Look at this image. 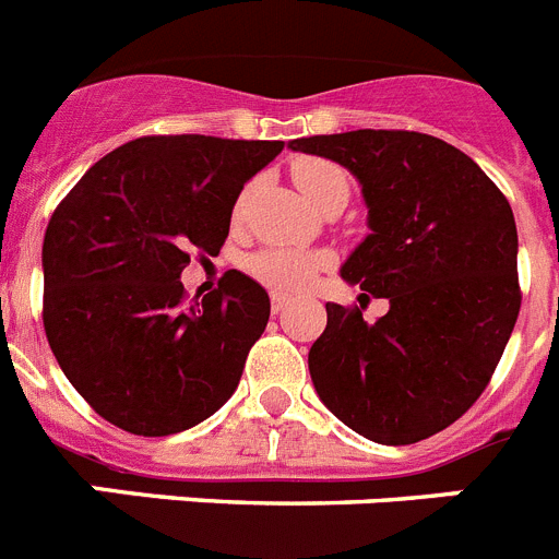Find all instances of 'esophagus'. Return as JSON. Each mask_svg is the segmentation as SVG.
I'll return each instance as SVG.
<instances>
[{
    "label": "esophagus",
    "mask_w": 559,
    "mask_h": 559,
    "mask_svg": "<svg viewBox=\"0 0 559 559\" xmlns=\"http://www.w3.org/2000/svg\"><path fill=\"white\" fill-rule=\"evenodd\" d=\"M285 305H288V296L271 294V310H274V313H283Z\"/></svg>",
    "instance_id": "esophagus-1"
}]
</instances>
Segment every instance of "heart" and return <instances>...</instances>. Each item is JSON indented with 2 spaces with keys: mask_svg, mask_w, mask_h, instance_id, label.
Segmentation results:
<instances>
[{
  "mask_svg": "<svg viewBox=\"0 0 559 559\" xmlns=\"http://www.w3.org/2000/svg\"><path fill=\"white\" fill-rule=\"evenodd\" d=\"M296 187L305 192V199L313 206L322 204L330 192L347 190V173L338 165L324 159H302L294 165ZM246 195L237 204V212L243 210ZM328 257L322 251H299V249H265L249 260L251 274L280 294H299L316 280L324 269Z\"/></svg>",
  "mask_w": 559,
  "mask_h": 559,
  "instance_id": "obj_1",
  "label": "heart"
}]
</instances>
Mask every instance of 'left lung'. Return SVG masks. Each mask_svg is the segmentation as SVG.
Masks as SVG:
<instances>
[{"label":"left lung","mask_w":559,"mask_h":559,"mask_svg":"<svg viewBox=\"0 0 559 559\" xmlns=\"http://www.w3.org/2000/svg\"><path fill=\"white\" fill-rule=\"evenodd\" d=\"M288 147L358 179L369 235L341 276L389 299L372 324L328 302V328L308 353L319 400L380 445L433 437L476 403L515 328L510 201L467 153L428 133L364 128Z\"/></svg>","instance_id":"8db88e82"}]
</instances>
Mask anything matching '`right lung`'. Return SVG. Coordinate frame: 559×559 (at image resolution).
Listing matches in <instances>:
<instances>
[{
  "instance_id": "right-lung-1",
  "label": "right lung",
  "mask_w": 559,
  "mask_h": 559,
  "mask_svg": "<svg viewBox=\"0 0 559 559\" xmlns=\"http://www.w3.org/2000/svg\"><path fill=\"white\" fill-rule=\"evenodd\" d=\"M283 142L142 136L86 170L44 235V330L58 367L122 431L167 437L235 394L269 324L260 283L226 271L185 302L192 251L215 257L235 201Z\"/></svg>"
}]
</instances>
